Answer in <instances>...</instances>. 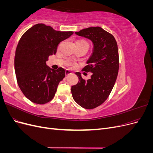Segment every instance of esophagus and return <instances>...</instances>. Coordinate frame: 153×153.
Here are the masks:
<instances>
[{"instance_id":"1","label":"esophagus","mask_w":153,"mask_h":153,"mask_svg":"<svg viewBox=\"0 0 153 153\" xmlns=\"http://www.w3.org/2000/svg\"><path fill=\"white\" fill-rule=\"evenodd\" d=\"M72 73H71V71H69V70H68V69H67V70H66V71H65V74H66V76H68V75H70V74H71Z\"/></svg>"}]
</instances>
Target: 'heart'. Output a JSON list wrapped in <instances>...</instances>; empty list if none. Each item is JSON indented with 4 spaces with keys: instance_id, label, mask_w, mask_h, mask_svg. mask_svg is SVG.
<instances>
[{
    "instance_id": "obj_1",
    "label": "heart",
    "mask_w": 153,
    "mask_h": 153,
    "mask_svg": "<svg viewBox=\"0 0 153 153\" xmlns=\"http://www.w3.org/2000/svg\"><path fill=\"white\" fill-rule=\"evenodd\" d=\"M69 65H71V64H69Z\"/></svg>"
}]
</instances>
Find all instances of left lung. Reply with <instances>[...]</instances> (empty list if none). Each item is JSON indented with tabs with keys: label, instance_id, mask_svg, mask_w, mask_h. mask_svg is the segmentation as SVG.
<instances>
[{
	"label": "left lung",
	"instance_id": "left-lung-1",
	"mask_svg": "<svg viewBox=\"0 0 153 153\" xmlns=\"http://www.w3.org/2000/svg\"><path fill=\"white\" fill-rule=\"evenodd\" d=\"M94 44L92 56L82 70L92 73L91 78L83 79L78 72V82L71 87L73 98L85 109H93L108 98L118 75L119 59L117 44L112 34L100 27H89L76 32Z\"/></svg>",
	"mask_w": 153,
	"mask_h": 153
}]
</instances>
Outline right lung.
Listing matches in <instances>:
<instances>
[{
	"label": "right lung",
	"mask_w": 153,
	"mask_h": 153,
	"mask_svg": "<svg viewBox=\"0 0 153 153\" xmlns=\"http://www.w3.org/2000/svg\"><path fill=\"white\" fill-rule=\"evenodd\" d=\"M73 34L38 24L21 37L15 52V70L18 86L32 102L44 105L54 98L59 82L65 77V70L50 69L46 61L56 53L59 44Z\"/></svg>",
	"instance_id": "obj_1"
}]
</instances>
